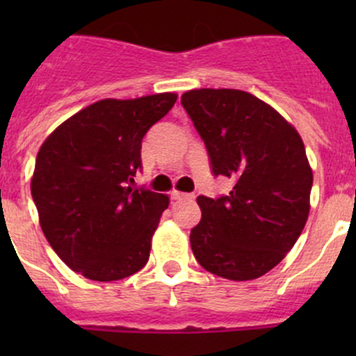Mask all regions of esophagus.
Here are the masks:
<instances>
[{
	"instance_id": "obj_1",
	"label": "esophagus",
	"mask_w": 356,
	"mask_h": 356,
	"mask_svg": "<svg viewBox=\"0 0 356 356\" xmlns=\"http://www.w3.org/2000/svg\"><path fill=\"white\" fill-rule=\"evenodd\" d=\"M172 200H195V195H191V193H181V191H172L170 193Z\"/></svg>"
}]
</instances>
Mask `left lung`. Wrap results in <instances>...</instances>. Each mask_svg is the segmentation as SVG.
<instances>
[{
  "label": "left lung",
  "mask_w": 356,
  "mask_h": 356,
  "mask_svg": "<svg viewBox=\"0 0 356 356\" xmlns=\"http://www.w3.org/2000/svg\"><path fill=\"white\" fill-rule=\"evenodd\" d=\"M181 103L213 175L234 181L229 196H198L193 253L218 277H260L288 254L307 224L314 174L303 141L279 111L246 91L193 89Z\"/></svg>",
  "instance_id": "obj_1"
}]
</instances>
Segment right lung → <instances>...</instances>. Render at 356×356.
Returning <instances> with one entry per match:
<instances>
[{
	"mask_svg": "<svg viewBox=\"0 0 356 356\" xmlns=\"http://www.w3.org/2000/svg\"><path fill=\"white\" fill-rule=\"evenodd\" d=\"M177 95L102 99L55 129L35 158L31 193L55 253L91 281L129 277L146 265L168 196L132 188L141 143Z\"/></svg>",
	"mask_w": 356,
	"mask_h": 356,
	"instance_id": "add662e5",
	"label": "right lung"
}]
</instances>
